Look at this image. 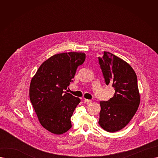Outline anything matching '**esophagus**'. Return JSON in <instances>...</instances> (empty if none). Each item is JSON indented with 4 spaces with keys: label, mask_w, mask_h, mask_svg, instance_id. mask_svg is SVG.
Listing matches in <instances>:
<instances>
[{
    "label": "esophagus",
    "mask_w": 158,
    "mask_h": 158,
    "mask_svg": "<svg viewBox=\"0 0 158 158\" xmlns=\"http://www.w3.org/2000/svg\"><path fill=\"white\" fill-rule=\"evenodd\" d=\"M84 102H85L86 104H91V103L92 102V101L88 100V99H85V100H84Z\"/></svg>",
    "instance_id": "esophagus-1"
}]
</instances>
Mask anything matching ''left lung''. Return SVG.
<instances>
[{
  "label": "left lung",
  "mask_w": 158,
  "mask_h": 158,
  "mask_svg": "<svg viewBox=\"0 0 158 158\" xmlns=\"http://www.w3.org/2000/svg\"><path fill=\"white\" fill-rule=\"evenodd\" d=\"M106 84H112L114 96L108 101H101L98 124L107 132L125 127L134 117L140 102L136 74L124 60L104 51L98 57Z\"/></svg>",
  "instance_id": "8db88e82"
}]
</instances>
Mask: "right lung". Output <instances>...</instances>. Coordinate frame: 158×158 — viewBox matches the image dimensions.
I'll list each match as a JSON object with an SVG mask.
<instances>
[{
    "label": "right lung",
    "instance_id": "1",
    "mask_svg": "<svg viewBox=\"0 0 158 158\" xmlns=\"http://www.w3.org/2000/svg\"><path fill=\"white\" fill-rule=\"evenodd\" d=\"M83 52L55 54L44 61L31 79L29 97L38 120L45 129L62 135L72 127L71 117L81 99L64 92L72 82Z\"/></svg>",
    "mask_w": 158,
    "mask_h": 158
}]
</instances>
